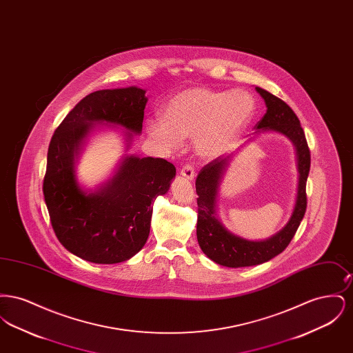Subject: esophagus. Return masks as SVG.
Returning <instances> with one entry per match:
<instances>
[{
	"label": "esophagus",
	"instance_id": "esophagus-1",
	"mask_svg": "<svg viewBox=\"0 0 353 353\" xmlns=\"http://www.w3.org/2000/svg\"><path fill=\"white\" fill-rule=\"evenodd\" d=\"M180 174L186 180H193L194 179V169L192 165L185 164L184 167L180 170Z\"/></svg>",
	"mask_w": 353,
	"mask_h": 353
}]
</instances>
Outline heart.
Listing matches in <instances>:
<instances>
[{"label":"heart","instance_id":"obj_1","mask_svg":"<svg viewBox=\"0 0 353 353\" xmlns=\"http://www.w3.org/2000/svg\"><path fill=\"white\" fill-rule=\"evenodd\" d=\"M255 111L256 101L250 91L190 87L173 95L163 119L148 120L147 130L167 148L179 147L183 137H193L200 156L214 157L249 125Z\"/></svg>","mask_w":353,"mask_h":353}]
</instances>
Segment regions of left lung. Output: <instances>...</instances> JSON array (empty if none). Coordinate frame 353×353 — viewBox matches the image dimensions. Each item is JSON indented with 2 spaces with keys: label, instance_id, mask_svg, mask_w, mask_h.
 Returning a JSON list of instances; mask_svg holds the SVG:
<instances>
[{
  "label": "left lung",
  "instance_id": "8db88e82",
  "mask_svg": "<svg viewBox=\"0 0 353 353\" xmlns=\"http://www.w3.org/2000/svg\"><path fill=\"white\" fill-rule=\"evenodd\" d=\"M265 99L268 111L254 130L272 131L285 134L296 151L299 183L296 201L287 225L282 230L265 241H249L230 233L217 217L219 184L229 165L232 154L219 156L200 170L196 180L197 192V239L202 252L213 262L226 268H246L265 263L285 250L296 233L307 208L305 183L310 173L311 154L301 121L291 107L269 91L255 87Z\"/></svg>",
  "mask_w": 353,
  "mask_h": 353
}]
</instances>
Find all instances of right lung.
Instances as JSON below:
<instances>
[{"label":"right lung","instance_id":"right-lung-1","mask_svg":"<svg viewBox=\"0 0 353 353\" xmlns=\"http://www.w3.org/2000/svg\"><path fill=\"white\" fill-rule=\"evenodd\" d=\"M145 90L136 85L91 92L79 101L51 137L43 196L59 242L74 255L101 265L132 258L145 245L152 203L169 190L176 168L164 159L125 156L114 177L95 192L77 180L75 161L94 124L125 128L127 150L141 134Z\"/></svg>","mask_w":353,"mask_h":353}]
</instances>
